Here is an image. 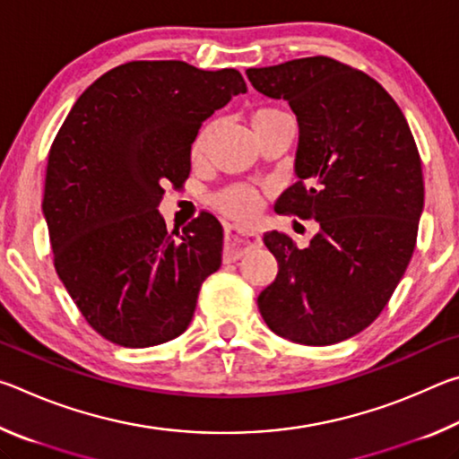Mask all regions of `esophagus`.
Returning <instances> with one entry per match:
<instances>
[{"label":"esophagus","instance_id":"34e87169","mask_svg":"<svg viewBox=\"0 0 459 459\" xmlns=\"http://www.w3.org/2000/svg\"><path fill=\"white\" fill-rule=\"evenodd\" d=\"M261 243L259 235L255 232H243L237 227H224V261L232 263L243 257L251 247Z\"/></svg>","mask_w":459,"mask_h":459}]
</instances>
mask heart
<instances>
[{
	"instance_id": "1",
	"label": "heart",
	"mask_w": 459,
	"mask_h": 459,
	"mask_svg": "<svg viewBox=\"0 0 459 459\" xmlns=\"http://www.w3.org/2000/svg\"><path fill=\"white\" fill-rule=\"evenodd\" d=\"M277 115H281V111L273 107L255 108L251 115V126H253V129L259 127L261 123L273 119V117H277ZM212 131H214L212 126H204L198 131V135L194 137L192 147H190V155L194 161L204 158L208 142H211V137H212ZM212 204L216 211L230 216V219L240 221V222H251L257 219L261 212L263 198L257 190L248 188V186H230V188H224L216 194V196L212 198Z\"/></svg>"
}]
</instances>
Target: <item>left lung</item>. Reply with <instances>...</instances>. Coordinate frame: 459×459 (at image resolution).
Returning <instances> with one entry per match:
<instances>
[{"mask_svg":"<svg viewBox=\"0 0 459 459\" xmlns=\"http://www.w3.org/2000/svg\"><path fill=\"white\" fill-rule=\"evenodd\" d=\"M247 76L299 123V180L275 211L320 222L307 248L279 230L263 237L279 271L259 312L287 340L336 344L377 320L413 257L425 196L417 143L394 99L340 60L307 56Z\"/></svg>","mask_w":459,"mask_h":459,"instance_id":"left-lung-1","label":"left lung"}]
</instances>
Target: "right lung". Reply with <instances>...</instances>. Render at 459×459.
Here are the masks:
<instances>
[{"label": "right lung", "mask_w": 459, "mask_h": 459, "mask_svg": "<svg viewBox=\"0 0 459 459\" xmlns=\"http://www.w3.org/2000/svg\"><path fill=\"white\" fill-rule=\"evenodd\" d=\"M235 68L182 60L115 66L76 99L54 137L42 211L60 281L84 320L126 348L188 328L204 279L222 263V224L200 212L168 232L164 188H184L204 119L245 92Z\"/></svg>", "instance_id": "1"}]
</instances>
